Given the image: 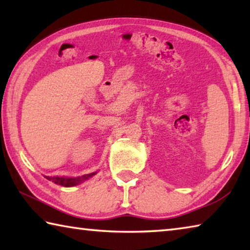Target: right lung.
Wrapping results in <instances>:
<instances>
[{"label": "right lung", "instance_id": "add662e5", "mask_svg": "<svg viewBox=\"0 0 250 250\" xmlns=\"http://www.w3.org/2000/svg\"><path fill=\"white\" fill-rule=\"evenodd\" d=\"M97 172L90 173V174H84L83 176H77V177H66V176H45L46 179L54 182L55 184L66 186V188H69V186H75L80 183H83V181L90 179L91 176H94Z\"/></svg>", "mask_w": 250, "mask_h": 250}]
</instances>
